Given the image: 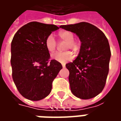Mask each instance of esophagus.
Wrapping results in <instances>:
<instances>
[{"instance_id": "1", "label": "esophagus", "mask_w": 121, "mask_h": 121, "mask_svg": "<svg viewBox=\"0 0 121 121\" xmlns=\"http://www.w3.org/2000/svg\"><path fill=\"white\" fill-rule=\"evenodd\" d=\"M62 67H63V68H65V64H62Z\"/></svg>"}]
</instances>
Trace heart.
<instances>
[{
    "instance_id": "1",
    "label": "heart",
    "mask_w": 121,
    "mask_h": 121,
    "mask_svg": "<svg viewBox=\"0 0 121 121\" xmlns=\"http://www.w3.org/2000/svg\"><path fill=\"white\" fill-rule=\"evenodd\" d=\"M59 37L64 42H66L64 48L65 50L72 49L74 52L78 51L80 47V43L77 41L74 40V35L69 31H62L59 33ZM57 46V43L54 35H48L45 40V47L49 52H54ZM73 57V53L67 51L65 52H56L51 55V58L54 60L61 63H65L68 61L71 60Z\"/></svg>"
}]
</instances>
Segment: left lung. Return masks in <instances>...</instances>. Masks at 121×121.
Returning a JSON list of instances; mask_svg holds the SVG:
<instances>
[{
	"mask_svg": "<svg viewBox=\"0 0 121 121\" xmlns=\"http://www.w3.org/2000/svg\"><path fill=\"white\" fill-rule=\"evenodd\" d=\"M76 34L81 41L77 58L66 67L72 93L81 99H90L104 89L108 72L111 51L108 39L101 30L90 23L82 22L61 25Z\"/></svg>",
	"mask_w": 121,
	"mask_h": 121,
	"instance_id": "1",
	"label": "left lung"
}]
</instances>
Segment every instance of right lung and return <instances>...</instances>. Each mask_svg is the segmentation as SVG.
Here are the masks:
<instances>
[{"label": "right lung", "instance_id": "1", "mask_svg": "<svg viewBox=\"0 0 121 121\" xmlns=\"http://www.w3.org/2000/svg\"><path fill=\"white\" fill-rule=\"evenodd\" d=\"M58 29L56 25L31 22L21 28L12 39V77L19 92L28 100L37 101L47 96L62 69L56 61L48 62L50 54L45 47L48 35Z\"/></svg>", "mask_w": 121, "mask_h": 121}]
</instances>
